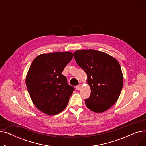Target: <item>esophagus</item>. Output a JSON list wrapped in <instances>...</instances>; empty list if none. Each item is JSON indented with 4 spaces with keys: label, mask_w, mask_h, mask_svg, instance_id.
I'll list each match as a JSON object with an SVG mask.
<instances>
[{
    "label": "esophagus",
    "mask_w": 146,
    "mask_h": 146,
    "mask_svg": "<svg viewBox=\"0 0 146 146\" xmlns=\"http://www.w3.org/2000/svg\"><path fill=\"white\" fill-rule=\"evenodd\" d=\"M81 87H82V85H81V84H80V85H78V86H76V89H77L78 90H79L80 89Z\"/></svg>",
    "instance_id": "obj_1"
}]
</instances>
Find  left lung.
Masks as SVG:
<instances>
[{
	"label": "left lung",
	"mask_w": 146,
	"mask_h": 146,
	"mask_svg": "<svg viewBox=\"0 0 146 146\" xmlns=\"http://www.w3.org/2000/svg\"><path fill=\"white\" fill-rule=\"evenodd\" d=\"M77 64L86 72L90 95L85 99L88 108L101 113L114 105L123 86V76L118 61L105 52L94 50L73 53Z\"/></svg>",
	"instance_id": "obj_1"
}]
</instances>
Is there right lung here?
<instances>
[{
	"label": "right lung",
	"mask_w": 146,
	"mask_h": 146,
	"mask_svg": "<svg viewBox=\"0 0 146 146\" xmlns=\"http://www.w3.org/2000/svg\"><path fill=\"white\" fill-rule=\"evenodd\" d=\"M73 58L71 52L43 54L33 61L26 77L28 92L42 112L54 115L67 105L74 88L61 73Z\"/></svg>",
	"instance_id": "add662e5"
}]
</instances>
